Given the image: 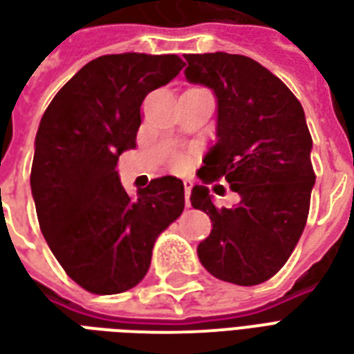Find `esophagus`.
I'll list each match as a JSON object with an SVG mask.
<instances>
[{"label": "esophagus", "mask_w": 354, "mask_h": 354, "mask_svg": "<svg viewBox=\"0 0 354 354\" xmlns=\"http://www.w3.org/2000/svg\"><path fill=\"white\" fill-rule=\"evenodd\" d=\"M184 195H185V207H189V195H192V182L185 180L184 182Z\"/></svg>", "instance_id": "1"}]
</instances>
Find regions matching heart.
I'll use <instances>...</instances> for the list:
<instances>
[{"label":"heart","instance_id":"obj_1","mask_svg":"<svg viewBox=\"0 0 354 354\" xmlns=\"http://www.w3.org/2000/svg\"><path fill=\"white\" fill-rule=\"evenodd\" d=\"M174 165H176L178 169H182V167H184V165H185V159H184V157H176V161H174Z\"/></svg>","mask_w":354,"mask_h":354}]
</instances>
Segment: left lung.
<instances>
[{
  "instance_id": "8db88e82",
  "label": "left lung",
  "mask_w": 354,
  "mask_h": 354,
  "mask_svg": "<svg viewBox=\"0 0 354 354\" xmlns=\"http://www.w3.org/2000/svg\"><path fill=\"white\" fill-rule=\"evenodd\" d=\"M184 58L185 80L210 88L218 102L216 142L197 176L203 184L225 180L241 197L237 207L218 208L207 185L193 187V208L212 222L197 254L216 279L254 286L286 263L307 222L315 172L304 108L252 58L230 53Z\"/></svg>"
}]
</instances>
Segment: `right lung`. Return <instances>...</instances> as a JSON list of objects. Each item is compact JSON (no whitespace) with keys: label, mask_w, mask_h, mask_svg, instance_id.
Wrapping results in <instances>:
<instances>
[{"label":"right lung","mask_w":354,"mask_h":354,"mask_svg":"<svg viewBox=\"0 0 354 354\" xmlns=\"http://www.w3.org/2000/svg\"><path fill=\"white\" fill-rule=\"evenodd\" d=\"M184 66L176 55H104L83 66L43 113L30 176L39 227L68 277L93 294L136 286L155 239L184 210L180 178H155L131 197L117 172L119 155L136 147L147 93Z\"/></svg>","instance_id":"1"}]
</instances>
